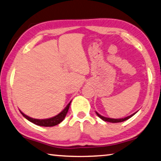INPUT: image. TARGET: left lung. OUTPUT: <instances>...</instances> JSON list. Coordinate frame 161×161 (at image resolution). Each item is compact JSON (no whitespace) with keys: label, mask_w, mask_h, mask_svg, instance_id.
I'll use <instances>...</instances> for the list:
<instances>
[{"label":"left lung","mask_w":161,"mask_h":161,"mask_svg":"<svg viewBox=\"0 0 161 161\" xmlns=\"http://www.w3.org/2000/svg\"><path fill=\"white\" fill-rule=\"evenodd\" d=\"M136 113H134V114L130 115V116L126 117V118H123V119H111V118H107V117H104L101 116V115H100L98 114L97 112H96V114L97 115L98 117H100V119L102 120H103L105 121H108V122H111V123H119V122H122V121H126V120L130 119L131 117H132L134 114H136Z\"/></svg>","instance_id":"left-lung-1"}]
</instances>
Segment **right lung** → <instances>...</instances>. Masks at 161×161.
I'll return each mask as SVG.
<instances>
[{
    "label": "right lung",
    "instance_id": "add662e5",
    "mask_svg": "<svg viewBox=\"0 0 161 161\" xmlns=\"http://www.w3.org/2000/svg\"><path fill=\"white\" fill-rule=\"evenodd\" d=\"M71 102L66 105V107L64 108L63 111H62L59 114H58L57 116L52 117V118L50 119H36L31 118V117L27 116L25 114H23L22 112H21V114H22V116L25 117V118L27 119L28 121H30L32 123L36 124V125L41 126H53L58 125V124L61 123V121H63V120L65 119V117L67 114V112L69 111V106H70Z\"/></svg>",
    "mask_w": 161,
    "mask_h": 161
}]
</instances>
